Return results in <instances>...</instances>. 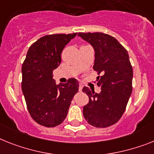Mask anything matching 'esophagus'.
<instances>
[{
	"label": "esophagus",
	"mask_w": 154,
	"mask_h": 154,
	"mask_svg": "<svg viewBox=\"0 0 154 154\" xmlns=\"http://www.w3.org/2000/svg\"><path fill=\"white\" fill-rule=\"evenodd\" d=\"M82 88H83V85L80 84V85H79V91H82Z\"/></svg>",
	"instance_id": "esophagus-1"
}]
</instances>
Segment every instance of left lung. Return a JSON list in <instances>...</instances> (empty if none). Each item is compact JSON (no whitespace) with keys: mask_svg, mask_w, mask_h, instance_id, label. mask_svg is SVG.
Segmentation results:
<instances>
[{"mask_svg":"<svg viewBox=\"0 0 154 154\" xmlns=\"http://www.w3.org/2000/svg\"><path fill=\"white\" fill-rule=\"evenodd\" d=\"M95 50L94 70L98 74L100 93L84 87L89 102L83 114L89 125L106 128L117 123L123 115L132 91L133 69L127 50L116 38L103 33H79Z\"/></svg>","mask_w":154,"mask_h":154,"instance_id":"8db88e82","label":"left lung"}]
</instances>
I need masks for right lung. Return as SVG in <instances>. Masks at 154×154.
<instances>
[{"label": "right lung", "mask_w": 154, "mask_h": 154, "mask_svg": "<svg viewBox=\"0 0 154 154\" xmlns=\"http://www.w3.org/2000/svg\"><path fill=\"white\" fill-rule=\"evenodd\" d=\"M77 33L41 37L29 47L22 66V90L31 117L39 125L53 128L66 117L79 83L70 78L56 85L53 70L61 63V53Z\"/></svg>", "instance_id": "1"}]
</instances>
